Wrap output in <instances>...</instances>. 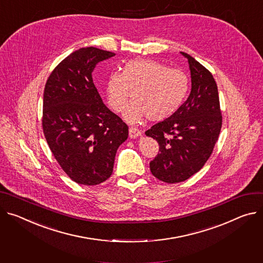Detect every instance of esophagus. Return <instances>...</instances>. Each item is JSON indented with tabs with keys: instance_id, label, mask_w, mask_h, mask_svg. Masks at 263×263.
<instances>
[{
	"instance_id": "obj_1",
	"label": "esophagus",
	"mask_w": 263,
	"mask_h": 263,
	"mask_svg": "<svg viewBox=\"0 0 263 263\" xmlns=\"http://www.w3.org/2000/svg\"><path fill=\"white\" fill-rule=\"evenodd\" d=\"M140 134H141V132H140L139 129H137V128H135V127H130V128H129V136H130L131 138H136V137L139 136Z\"/></svg>"
}]
</instances>
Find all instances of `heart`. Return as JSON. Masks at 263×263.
<instances>
[{
    "instance_id": "obj_1",
    "label": "heart",
    "mask_w": 263,
    "mask_h": 263,
    "mask_svg": "<svg viewBox=\"0 0 263 263\" xmlns=\"http://www.w3.org/2000/svg\"><path fill=\"white\" fill-rule=\"evenodd\" d=\"M132 92L133 102L125 117L138 123L146 116L150 122L171 117L182 105L189 91V79L183 71L147 59L128 61L122 71H114L106 81L105 92L110 108L122 112Z\"/></svg>"
}]
</instances>
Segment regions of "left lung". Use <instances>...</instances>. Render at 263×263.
<instances>
[{
    "instance_id": "left-lung-1",
    "label": "left lung",
    "mask_w": 263,
    "mask_h": 263,
    "mask_svg": "<svg viewBox=\"0 0 263 263\" xmlns=\"http://www.w3.org/2000/svg\"><path fill=\"white\" fill-rule=\"evenodd\" d=\"M192 89L186 102L146 134L157 140L159 151L150 161L151 173L166 183L186 180L210 158L222 126L219 95L212 73L191 55Z\"/></svg>"
}]
</instances>
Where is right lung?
<instances>
[{
  "label": "right lung",
  "mask_w": 263,
  "mask_h": 263,
  "mask_svg": "<svg viewBox=\"0 0 263 263\" xmlns=\"http://www.w3.org/2000/svg\"><path fill=\"white\" fill-rule=\"evenodd\" d=\"M114 54L81 48L53 69L45 85V138L61 168L79 184L107 180L116 151L128 137L127 124L105 106L92 79L95 65Z\"/></svg>",
  "instance_id": "1"
}]
</instances>
